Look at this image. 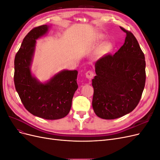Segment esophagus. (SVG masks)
Returning <instances> with one entry per match:
<instances>
[{
  "label": "esophagus",
  "mask_w": 160,
  "mask_h": 160,
  "mask_svg": "<svg viewBox=\"0 0 160 160\" xmlns=\"http://www.w3.org/2000/svg\"><path fill=\"white\" fill-rule=\"evenodd\" d=\"M94 76H95V74H94L93 71L92 70H89L88 71H87V72H86V77H87V78H88L89 79H91L93 78Z\"/></svg>",
  "instance_id": "obj_1"
}]
</instances>
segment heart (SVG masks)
Returning a JSON list of instances; mask_svg holds the SVG:
<instances>
[{"instance_id":"1","label":"heart","mask_w":160,"mask_h":160,"mask_svg":"<svg viewBox=\"0 0 160 160\" xmlns=\"http://www.w3.org/2000/svg\"><path fill=\"white\" fill-rule=\"evenodd\" d=\"M112 49V45L109 42L105 43L102 47H101L99 50V54L100 55H103L106 54V53H108Z\"/></svg>"}]
</instances>
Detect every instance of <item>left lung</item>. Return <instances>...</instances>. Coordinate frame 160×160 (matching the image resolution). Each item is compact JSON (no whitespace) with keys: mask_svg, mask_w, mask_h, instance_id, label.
I'll return each mask as SVG.
<instances>
[{"mask_svg":"<svg viewBox=\"0 0 160 160\" xmlns=\"http://www.w3.org/2000/svg\"><path fill=\"white\" fill-rule=\"evenodd\" d=\"M126 33L123 46L113 55H105L95 62L96 75L92 79V106L95 114L105 119H114L136 108L146 83L145 56L136 38Z\"/></svg>","mask_w":160,"mask_h":160,"instance_id":"8db88e82","label":"left lung"}]
</instances>
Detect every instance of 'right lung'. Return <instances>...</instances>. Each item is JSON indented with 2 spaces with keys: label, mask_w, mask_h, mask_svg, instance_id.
I'll list each match as a JSON object with an SVG mask.
<instances>
[{
  "label": "right lung",
  "mask_w": 160,
  "mask_h": 160,
  "mask_svg": "<svg viewBox=\"0 0 160 160\" xmlns=\"http://www.w3.org/2000/svg\"><path fill=\"white\" fill-rule=\"evenodd\" d=\"M46 25L33 28L24 38L14 58V83L23 105L31 114L45 119H59L69 113L78 88L77 71H62L43 84L31 75L30 66L36 39L47 32Z\"/></svg>",
  "instance_id": "obj_1"
}]
</instances>
